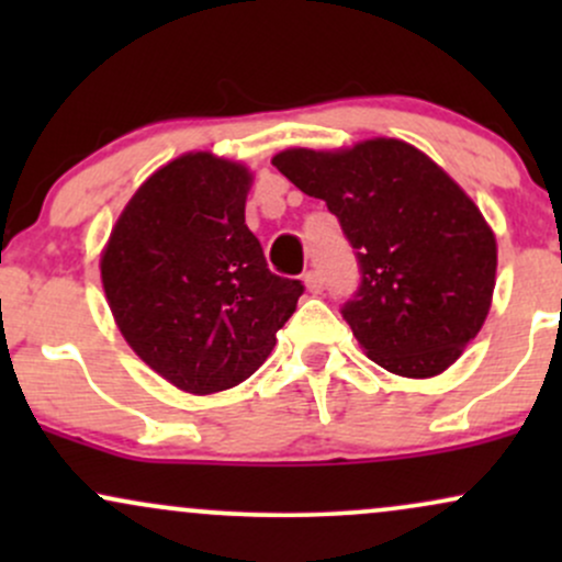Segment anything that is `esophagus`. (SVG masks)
Wrapping results in <instances>:
<instances>
[{"instance_id":"34e87169","label":"esophagus","mask_w":562,"mask_h":562,"mask_svg":"<svg viewBox=\"0 0 562 562\" xmlns=\"http://www.w3.org/2000/svg\"><path fill=\"white\" fill-rule=\"evenodd\" d=\"M303 282H306V288H308V293H322V274L319 272H306L303 274Z\"/></svg>"}]
</instances>
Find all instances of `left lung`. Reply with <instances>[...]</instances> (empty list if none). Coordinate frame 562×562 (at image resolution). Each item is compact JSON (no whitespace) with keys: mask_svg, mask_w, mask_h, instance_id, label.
<instances>
[{"mask_svg":"<svg viewBox=\"0 0 562 562\" xmlns=\"http://www.w3.org/2000/svg\"><path fill=\"white\" fill-rule=\"evenodd\" d=\"M272 164L338 216L359 261L340 308L372 362L434 378L460 359L492 306L496 240L479 205L417 147L364 139L348 150L290 147Z\"/></svg>","mask_w":562,"mask_h":562,"instance_id":"1","label":"left lung"}]
</instances>
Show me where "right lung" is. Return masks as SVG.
Returning <instances> with one entry per match:
<instances>
[{"instance_id": "1", "label": "right lung", "mask_w": 562, "mask_h": 562, "mask_svg": "<svg viewBox=\"0 0 562 562\" xmlns=\"http://www.w3.org/2000/svg\"><path fill=\"white\" fill-rule=\"evenodd\" d=\"M250 171L187 153L128 200L100 259L126 344L187 393L243 383L267 362L295 312L301 280L269 272L245 224Z\"/></svg>"}]
</instances>
